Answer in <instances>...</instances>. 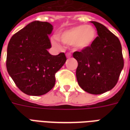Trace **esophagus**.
Masks as SVG:
<instances>
[{
  "mask_svg": "<svg viewBox=\"0 0 130 130\" xmlns=\"http://www.w3.org/2000/svg\"><path fill=\"white\" fill-rule=\"evenodd\" d=\"M72 56V54L70 53H68V54H66V57L67 58H70Z\"/></svg>",
  "mask_w": 130,
  "mask_h": 130,
  "instance_id": "esophagus-1",
  "label": "esophagus"
}]
</instances>
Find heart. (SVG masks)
Here are the masks:
<instances>
[{"label": "heart", "mask_w": 130, "mask_h": 130, "mask_svg": "<svg viewBox=\"0 0 130 130\" xmlns=\"http://www.w3.org/2000/svg\"><path fill=\"white\" fill-rule=\"evenodd\" d=\"M58 37L65 45H74L77 49H85L90 47L93 43L96 37V31L90 25H79L60 32ZM51 42L55 47H60L56 38H52Z\"/></svg>", "instance_id": "obj_1"}]
</instances>
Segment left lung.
Returning a JSON list of instances; mask_svg holds the SVG:
<instances>
[{"label":"left lung","instance_id":"8db88e82","mask_svg":"<svg viewBox=\"0 0 130 130\" xmlns=\"http://www.w3.org/2000/svg\"><path fill=\"white\" fill-rule=\"evenodd\" d=\"M91 23L98 36L90 47L75 51L73 57L78 62L76 76L79 86L87 93L100 95L117 84L124 61L118 38L102 24Z\"/></svg>","mask_w":130,"mask_h":130}]
</instances>
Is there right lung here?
<instances>
[{
	"label": "right lung",
	"instance_id": "obj_1",
	"mask_svg": "<svg viewBox=\"0 0 130 130\" xmlns=\"http://www.w3.org/2000/svg\"><path fill=\"white\" fill-rule=\"evenodd\" d=\"M53 26L34 21L11 37L7 50V70L17 86L26 95L39 96L55 85V74L66 61L64 53L49 54L48 35Z\"/></svg>",
	"mask_w": 130,
	"mask_h": 130
}]
</instances>
